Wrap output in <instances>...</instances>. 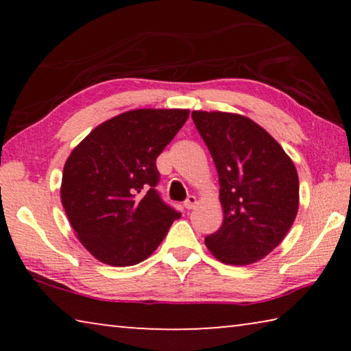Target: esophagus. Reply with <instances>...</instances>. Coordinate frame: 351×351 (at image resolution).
I'll return each instance as SVG.
<instances>
[{
    "label": "esophagus",
    "mask_w": 351,
    "mask_h": 351,
    "mask_svg": "<svg viewBox=\"0 0 351 351\" xmlns=\"http://www.w3.org/2000/svg\"><path fill=\"white\" fill-rule=\"evenodd\" d=\"M184 206H186V209H193L197 206V197L195 195H189L187 199L184 201Z\"/></svg>",
    "instance_id": "obj_1"
}]
</instances>
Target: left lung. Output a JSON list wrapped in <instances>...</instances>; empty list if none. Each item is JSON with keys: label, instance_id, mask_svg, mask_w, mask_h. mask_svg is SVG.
I'll use <instances>...</instances> for the list:
<instances>
[{"label": "left lung", "instance_id": "obj_1", "mask_svg": "<svg viewBox=\"0 0 351 351\" xmlns=\"http://www.w3.org/2000/svg\"><path fill=\"white\" fill-rule=\"evenodd\" d=\"M192 119L215 162L223 224L204 243L218 260L249 265L288 234L299 209V176L283 148L251 119L193 111Z\"/></svg>", "mask_w": 351, "mask_h": 351}]
</instances>
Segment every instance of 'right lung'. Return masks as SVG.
<instances>
[{
    "label": "right lung",
    "mask_w": 351,
    "mask_h": 351,
    "mask_svg": "<svg viewBox=\"0 0 351 351\" xmlns=\"http://www.w3.org/2000/svg\"><path fill=\"white\" fill-rule=\"evenodd\" d=\"M187 110H133L77 145L63 169L62 203L82 245L102 263L132 266L156 249L181 217L156 187L161 154Z\"/></svg>",
    "instance_id": "add662e5"
}]
</instances>
